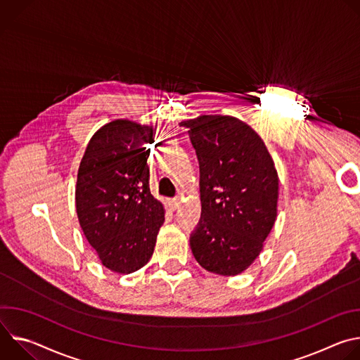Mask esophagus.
Here are the masks:
<instances>
[{
  "instance_id": "34e87169",
  "label": "esophagus",
  "mask_w": 360,
  "mask_h": 360,
  "mask_svg": "<svg viewBox=\"0 0 360 360\" xmlns=\"http://www.w3.org/2000/svg\"><path fill=\"white\" fill-rule=\"evenodd\" d=\"M169 208L172 210V211H175V210H178L179 208V205H181V199L179 198H174V199H169Z\"/></svg>"
}]
</instances>
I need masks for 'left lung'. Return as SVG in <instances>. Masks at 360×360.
Listing matches in <instances>:
<instances>
[{"label":"left lung","mask_w":360,"mask_h":360,"mask_svg":"<svg viewBox=\"0 0 360 360\" xmlns=\"http://www.w3.org/2000/svg\"><path fill=\"white\" fill-rule=\"evenodd\" d=\"M199 162L200 219L189 243L198 264L233 276L258 258L278 207L275 164L249 125L226 115L182 122Z\"/></svg>","instance_id":"1"}]
</instances>
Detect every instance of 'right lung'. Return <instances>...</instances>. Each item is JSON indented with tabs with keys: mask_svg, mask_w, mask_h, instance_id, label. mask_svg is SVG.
Wrapping results in <instances>:
<instances>
[{
	"mask_svg": "<svg viewBox=\"0 0 360 360\" xmlns=\"http://www.w3.org/2000/svg\"><path fill=\"white\" fill-rule=\"evenodd\" d=\"M153 129L117 120L98 129L78 169L75 205L79 225L105 268L132 274L148 264L165 221L149 189Z\"/></svg>",
	"mask_w": 360,
	"mask_h": 360,
	"instance_id": "add662e5",
	"label": "right lung"
}]
</instances>
